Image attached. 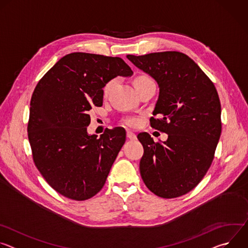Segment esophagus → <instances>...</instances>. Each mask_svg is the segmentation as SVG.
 <instances>
[{
  "instance_id": "34e87169",
  "label": "esophagus",
  "mask_w": 248,
  "mask_h": 248,
  "mask_svg": "<svg viewBox=\"0 0 248 248\" xmlns=\"http://www.w3.org/2000/svg\"><path fill=\"white\" fill-rule=\"evenodd\" d=\"M126 136H127V138H128V139H130V140H134V139H136V135H135V133H133V132H131V131H127V132H126Z\"/></svg>"
}]
</instances>
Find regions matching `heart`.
Instances as JSON below:
<instances>
[{"instance_id": "obj_1", "label": "heart", "mask_w": 248, "mask_h": 248, "mask_svg": "<svg viewBox=\"0 0 248 248\" xmlns=\"http://www.w3.org/2000/svg\"><path fill=\"white\" fill-rule=\"evenodd\" d=\"M151 80L148 77L146 76H140V77H137L135 79H134V86L137 85V84H141V83H144V82H147ZM117 83V78H113L111 80H109L107 83L105 84L104 88H103V93L105 96H107L111 91L112 89L114 88V86L116 85ZM124 124L128 125V126H134L137 124V120L136 119H126L124 120Z\"/></svg>"}]
</instances>
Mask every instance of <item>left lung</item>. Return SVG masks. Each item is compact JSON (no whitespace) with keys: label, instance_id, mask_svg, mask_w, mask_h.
Here are the masks:
<instances>
[{"label":"left lung","instance_id":"left-lung-1","mask_svg":"<svg viewBox=\"0 0 248 248\" xmlns=\"http://www.w3.org/2000/svg\"><path fill=\"white\" fill-rule=\"evenodd\" d=\"M126 58L155 79L159 97L151 126L168 134L154 142L137 135L144 153L139 170L145 186L157 196L175 198L192 190L204 178L219 142L221 103L210 78L186 54L168 51Z\"/></svg>","mask_w":248,"mask_h":248}]
</instances>
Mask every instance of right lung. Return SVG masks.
Here are the masks:
<instances>
[{
	"label": "right lung",
	"mask_w": 248,
	"mask_h": 248,
	"mask_svg": "<svg viewBox=\"0 0 248 248\" xmlns=\"http://www.w3.org/2000/svg\"><path fill=\"white\" fill-rule=\"evenodd\" d=\"M132 74L121 58L78 52L59 60L35 87L27 126L33 161L60 194L82 201L104 186L125 130L88 134L89 111L103 105L106 83Z\"/></svg>",
	"instance_id": "right-lung-1"
}]
</instances>
